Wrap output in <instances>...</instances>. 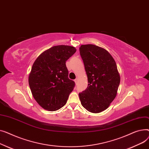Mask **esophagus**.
Masks as SVG:
<instances>
[{"instance_id": "obj_1", "label": "esophagus", "mask_w": 149, "mask_h": 149, "mask_svg": "<svg viewBox=\"0 0 149 149\" xmlns=\"http://www.w3.org/2000/svg\"><path fill=\"white\" fill-rule=\"evenodd\" d=\"M74 82H75L76 84H77V82H78V79H77V78H76V79L74 80Z\"/></svg>"}]
</instances>
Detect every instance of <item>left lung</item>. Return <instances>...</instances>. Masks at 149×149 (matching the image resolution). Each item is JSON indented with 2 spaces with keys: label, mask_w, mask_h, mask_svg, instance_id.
Masks as SVG:
<instances>
[{
  "label": "left lung",
  "mask_w": 149,
  "mask_h": 149,
  "mask_svg": "<svg viewBox=\"0 0 149 149\" xmlns=\"http://www.w3.org/2000/svg\"><path fill=\"white\" fill-rule=\"evenodd\" d=\"M88 77V86L79 93L82 107L92 113L108 108L115 99L120 82L115 60L109 52L93 45L79 47Z\"/></svg>",
  "instance_id": "1"
}]
</instances>
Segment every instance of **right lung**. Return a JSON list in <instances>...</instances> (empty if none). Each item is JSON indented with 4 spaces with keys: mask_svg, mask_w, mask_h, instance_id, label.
I'll list each match as a JSON object with an SVG mask.
<instances>
[{
    "mask_svg": "<svg viewBox=\"0 0 149 149\" xmlns=\"http://www.w3.org/2000/svg\"><path fill=\"white\" fill-rule=\"evenodd\" d=\"M76 49L70 46H54L35 61L29 76L33 98L45 109L55 111L64 107L75 83L68 78L66 61Z\"/></svg>",
    "mask_w": 149,
    "mask_h": 149,
    "instance_id": "obj_1",
    "label": "right lung"
}]
</instances>
